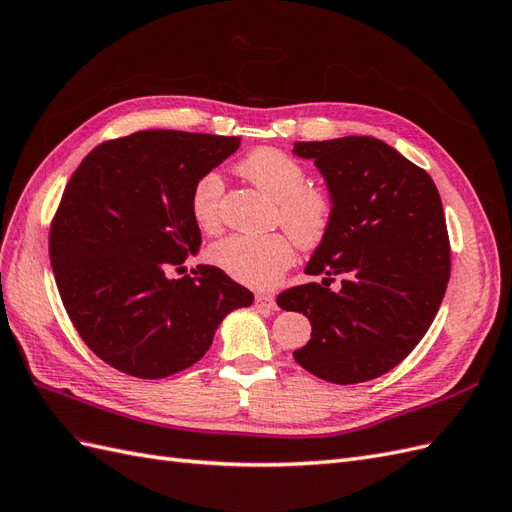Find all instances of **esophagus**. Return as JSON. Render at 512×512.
<instances>
[{
  "mask_svg": "<svg viewBox=\"0 0 512 512\" xmlns=\"http://www.w3.org/2000/svg\"><path fill=\"white\" fill-rule=\"evenodd\" d=\"M256 307L267 309V312H273V309H277V303H275L271 294H256Z\"/></svg>",
  "mask_w": 512,
  "mask_h": 512,
  "instance_id": "34e87169",
  "label": "esophagus"
}]
</instances>
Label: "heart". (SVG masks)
I'll list each match as a JSON object with an SVG mask.
<instances>
[{"instance_id": "b5f03b06", "label": "heart", "mask_w": 512, "mask_h": 512, "mask_svg": "<svg viewBox=\"0 0 512 512\" xmlns=\"http://www.w3.org/2000/svg\"><path fill=\"white\" fill-rule=\"evenodd\" d=\"M239 173L277 200V220L303 247L318 245L333 224L335 200L322 185L307 183V168L288 153L260 147L239 162ZM224 181L209 170L192 188L194 220L211 230L220 222ZM211 260L232 280L252 288H271L294 262V243L284 232L228 235L211 247Z\"/></svg>"}]
</instances>
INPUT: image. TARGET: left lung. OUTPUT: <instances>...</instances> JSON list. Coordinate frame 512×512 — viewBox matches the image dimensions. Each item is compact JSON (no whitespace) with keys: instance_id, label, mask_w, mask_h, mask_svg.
<instances>
[{"instance_id":"obj_1","label":"left lung","mask_w":512,"mask_h":512,"mask_svg":"<svg viewBox=\"0 0 512 512\" xmlns=\"http://www.w3.org/2000/svg\"><path fill=\"white\" fill-rule=\"evenodd\" d=\"M335 200L333 224L277 305L307 316L312 339L292 356L335 384L374 380L399 365L436 318L451 277V245L436 183L371 136L294 143ZM339 276L343 286H326Z\"/></svg>"}]
</instances>
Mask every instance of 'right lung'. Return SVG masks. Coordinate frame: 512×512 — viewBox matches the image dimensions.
<instances>
[{
	"label": "right lung",
	"mask_w": 512,
	"mask_h": 512,
	"mask_svg": "<svg viewBox=\"0 0 512 512\" xmlns=\"http://www.w3.org/2000/svg\"><path fill=\"white\" fill-rule=\"evenodd\" d=\"M239 136L143 130L98 145L74 170L51 226L57 290L83 342L145 380L192 367L254 294L211 265L168 277L200 250L192 188Z\"/></svg>",
	"instance_id": "right-lung-1"
}]
</instances>
